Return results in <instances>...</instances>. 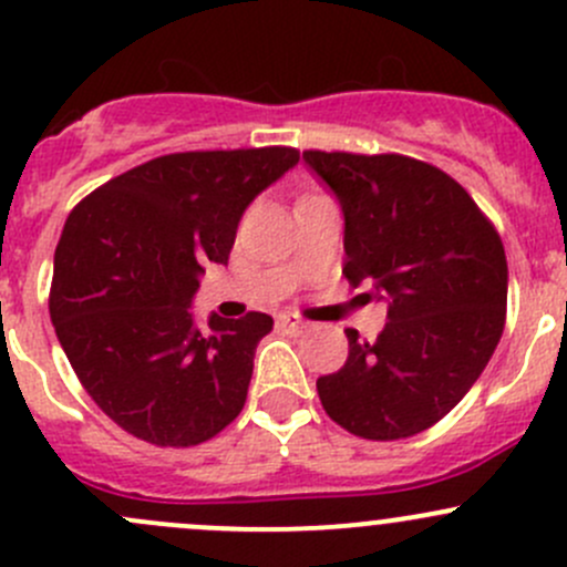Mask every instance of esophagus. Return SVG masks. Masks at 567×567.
Returning <instances> with one entry per match:
<instances>
[{
  "label": "esophagus",
  "instance_id": "34e87169",
  "mask_svg": "<svg viewBox=\"0 0 567 567\" xmlns=\"http://www.w3.org/2000/svg\"><path fill=\"white\" fill-rule=\"evenodd\" d=\"M277 326H282V329L290 331V333L307 331V323H303V320H299V318H293V315H279Z\"/></svg>",
  "mask_w": 567,
  "mask_h": 567
}]
</instances>
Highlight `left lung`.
<instances>
[{"label": "left lung", "mask_w": 567, "mask_h": 567, "mask_svg": "<svg viewBox=\"0 0 567 567\" xmlns=\"http://www.w3.org/2000/svg\"><path fill=\"white\" fill-rule=\"evenodd\" d=\"M344 214V268L389 301L374 342L348 329L344 367L318 378L323 410L363 440L437 424L492 359L505 326L508 264L467 189L402 154L303 152Z\"/></svg>", "instance_id": "1"}]
</instances>
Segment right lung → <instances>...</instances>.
Instances as JSON below:
<instances>
[{"label":"right lung","mask_w":567,"mask_h":567,"mask_svg":"<svg viewBox=\"0 0 567 567\" xmlns=\"http://www.w3.org/2000/svg\"><path fill=\"white\" fill-rule=\"evenodd\" d=\"M296 163L290 146L165 154L70 212L51 323L89 396L133 437L189 449L241 413L274 320L212 315L200 333L189 303L208 260L228 264L247 206Z\"/></svg>","instance_id":"add662e5"}]
</instances>
